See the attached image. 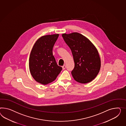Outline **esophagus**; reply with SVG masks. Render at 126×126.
<instances>
[{
	"label": "esophagus",
	"instance_id": "34e87169",
	"mask_svg": "<svg viewBox=\"0 0 126 126\" xmlns=\"http://www.w3.org/2000/svg\"><path fill=\"white\" fill-rule=\"evenodd\" d=\"M65 67H66V66H65V65H64L62 66V69H63V70H65Z\"/></svg>",
	"mask_w": 126,
	"mask_h": 126
}]
</instances>
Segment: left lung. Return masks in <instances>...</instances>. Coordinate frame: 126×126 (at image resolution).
Masks as SVG:
<instances>
[{"label":"left lung","mask_w":126,"mask_h":126,"mask_svg":"<svg viewBox=\"0 0 126 126\" xmlns=\"http://www.w3.org/2000/svg\"><path fill=\"white\" fill-rule=\"evenodd\" d=\"M65 43L72 51L75 66L72 71L77 82H91L99 73L101 61L97 49L88 38L78 32L62 34Z\"/></svg>","instance_id":"8db88e82"}]
</instances>
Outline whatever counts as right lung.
<instances>
[{
	"mask_svg": "<svg viewBox=\"0 0 126 126\" xmlns=\"http://www.w3.org/2000/svg\"><path fill=\"white\" fill-rule=\"evenodd\" d=\"M59 35H48L40 37L30 55L29 66L31 75L37 82L44 85L54 81L62 69L57 64L52 52Z\"/></svg>",
	"mask_w": 126,
	"mask_h": 126,
	"instance_id": "1",
	"label": "right lung"
}]
</instances>
